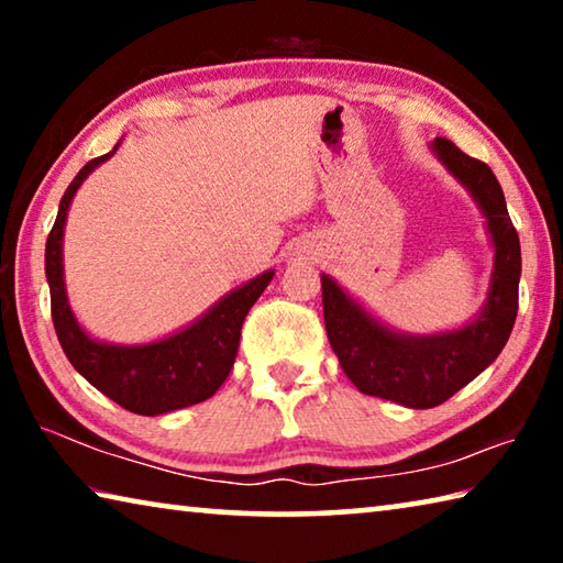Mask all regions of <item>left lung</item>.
Here are the masks:
<instances>
[{
	"mask_svg": "<svg viewBox=\"0 0 563 563\" xmlns=\"http://www.w3.org/2000/svg\"><path fill=\"white\" fill-rule=\"evenodd\" d=\"M434 154L479 203L494 243L487 302L470 325L437 335H399L365 312L340 285L322 275L328 340L342 373L360 393L430 409L460 393L487 369L507 345L519 310L521 247L497 176L484 161L466 156L452 141L434 139Z\"/></svg>",
	"mask_w": 563,
	"mask_h": 563,
	"instance_id": "8db88e82",
	"label": "left lung"
}]
</instances>
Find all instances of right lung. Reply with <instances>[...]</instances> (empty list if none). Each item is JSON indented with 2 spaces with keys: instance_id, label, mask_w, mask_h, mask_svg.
<instances>
[{
  "instance_id": "add662e5",
  "label": "right lung",
  "mask_w": 563,
  "mask_h": 563,
  "mask_svg": "<svg viewBox=\"0 0 563 563\" xmlns=\"http://www.w3.org/2000/svg\"><path fill=\"white\" fill-rule=\"evenodd\" d=\"M117 148L119 144L109 154L91 158L66 188L54 228L46 238L44 268L52 292V320L56 338H59L62 350L76 367V373L87 377L99 393L123 409H129V412L154 417L203 402L225 383L238 355L243 320L247 310L253 308V302L261 298V292L268 288L273 271L225 295L201 320H196L194 325L170 338L133 347L91 340L79 328L69 300H66L62 238L66 211H69L74 194L93 168L117 154Z\"/></svg>"
}]
</instances>
